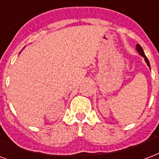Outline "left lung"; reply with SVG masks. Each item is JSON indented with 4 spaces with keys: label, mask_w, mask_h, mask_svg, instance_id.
<instances>
[{
    "label": "left lung",
    "mask_w": 159,
    "mask_h": 159,
    "mask_svg": "<svg viewBox=\"0 0 159 159\" xmlns=\"http://www.w3.org/2000/svg\"><path fill=\"white\" fill-rule=\"evenodd\" d=\"M137 50H138V52H139V53H140L141 55L143 56V58H145V61H146L147 64H148V67H150V64H149L148 59V58H147L146 55H145V53H144V52H143V48L141 47V46H140V45H139V44H138V45H137Z\"/></svg>",
    "instance_id": "1"
}]
</instances>
